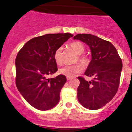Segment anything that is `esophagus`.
<instances>
[{
    "mask_svg": "<svg viewBox=\"0 0 132 132\" xmlns=\"http://www.w3.org/2000/svg\"><path fill=\"white\" fill-rule=\"evenodd\" d=\"M66 79H67V80H70V79H72V78H70V77H67Z\"/></svg>",
    "mask_w": 132,
    "mask_h": 132,
    "instance_id": "obj_1",
    "label": "esophagus"
}]
</instances>
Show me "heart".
I'll use <instances>...</instances> for the list:
<instances>
[{
  "instance_id": "obj_1",
  "label": "heart",
  "mask_w": 132,
  "mask_h": 132,
  "mask_svg": "<svg viewBox=\"0 0 132 132\" xmlns=\"http://www.w3.org/2000/svg\"><path fill=\"white\" fill-rule=\"evenodd\" d=\"M69 47L77 55L78 61L82 68H86L89 64V58L86 56H81L83 54L85 50V47L84 45L79 42H72L70 44ZM54 59L57 64H61L62 63V48H59L55 51L54 53ZM82 71V68L79 64L71 65V66H65L64 67L59 69V73L60 75H64L66 77L75 76L76 74L79 73Z\"/></svg>"
}]
</instances>
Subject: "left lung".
Masks as SVG:
<instances>
[{
    "label": "left lung",
    "instance_id": "1",
    "mask_svg": "<svg viewBox=\"0 0 132 132\" xmlns=\"http://www.w3.org/2000/svg\"><path fill=\"white\" fill-rule=\"evenodd\" d=\"M73 38L88 45L92 57L84 75L93 79L87 81L78 77V99L87 109L97 110L110 102L117 92L122 60L112 44L97 36L78 34Z\"/></svg>",
    "mask_w": 132,
    "mask_h": 132
}]
</instances>
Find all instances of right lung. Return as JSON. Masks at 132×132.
<instances>
[{
    "label": "right lung",
    "mask_w": 132,
    "mask_h": 132,
    "mask_svg": "<svg viewBox=\"0 0 132 132\" xmlns=\"http://www.w3.org/2000/svg\"><path fill=\"white\" fill-rule=\"evenodd\" d=\"M73 35L69 33L46 34L33 38L18 53L15 60L16 86L28 104L40 110L57 105L66 76L48 79L57 71L54 53Z\"/></svg>",
    "instance_id": "right-lung-1"
}]
</instances>
